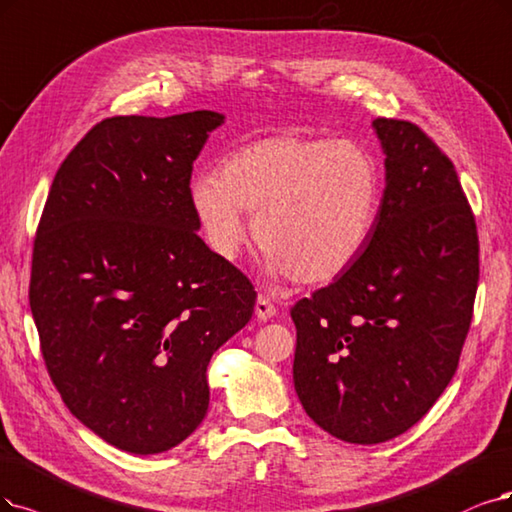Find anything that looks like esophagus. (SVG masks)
<instances>
[{"mask_svg": "<svg viewBox=\"0 0 512 512\" xmlns=\"http://www.w3.org/2000/svg\"><path fill=\"white\" fill-rule=\"evenodd\" d=\"M276 312H278V308L272 304L270 297H266V295H259V297H257L255 314H257L259 320H270L272 316H276Z\"/></svg>", "mask_w": 512, "mask_h": 512, "instance_id": "esophagus-1", "label": "esophagus"}]
</instances>
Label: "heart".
<instances>
[{"label": "heart", "mask_w": 512, "mask_h": 512, "mask_svg": "<svg viewBox=\"0 0 512 512\" xmlns=\"http://www.w3.org/2000/svg\"><path fill=\"white\" fill-rule=\"evenodd\" d=\"M189 202L206 244L236 259L246 242L244 213L276 276L325 285L348 272L375 230L382 175L350 141L278 135L232 151L221 170L189 183Z\"/></svg>", "instance_id": "b5f03b06"}]
</instances>
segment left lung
<instances>
[{"label": "left lung", "mask_w": 512, "mask_h": 512, "mask_svg": "<svg viewBox=\"0 0 512 512\" xmlns=\"http://www.w3.org/2000/svg\"><path fill=\"white\" fill-rule=\"evenodd\" d=\"M386 154L375 230L354 266L291 308L293 382L333 437L375 445L437 403L458 369L479 236L453 162L407 120H373Z\"/></svg>", "instance_id": "left-lung-1"}]
</instances>
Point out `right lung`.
Masks as SVG:
<instances>
[{
    "label": "right lung",
    "mask_w": 512,
    "mask_h": 512,
    "mask_svg": "<svg viewBox=\"0 0 512 512\" xmlns=\"http://www.w3.org/2000/svg\"><path fill=\"white\" fill-rule=\"evenodd\" d=\"M221 124L202 109L92 126L33 240L29 306L50 380L84 426L137 456L200 426L211 356L253 316L251 280L204 244L189 202Z\"/></svg>",
    "instance_id": "right-lung-1"
}]
</instances>
